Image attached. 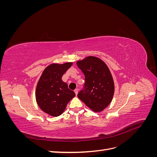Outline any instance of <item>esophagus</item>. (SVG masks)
<instances>
[{
  "instance_id": "1",
  "label": "esophagus",
  "mask_w": 157,
  "mask_h": 157,
  "mask_svg": "<svg viewBox=\"0 0 157 157\" xmlns=\"http://www.w3.org/2000/svg\"><path fill=\"white\" fill-rule=\"evenodd\" d=\"M74 92H75V94L76 95H77L78 94V90L77 88V89H75V90H74Z\"/></svg>"
}]
</instances>
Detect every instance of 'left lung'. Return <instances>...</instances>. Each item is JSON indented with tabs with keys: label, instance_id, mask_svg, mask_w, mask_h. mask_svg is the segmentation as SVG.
<instances>
[{
	"label": "left lung",
	"instance_id": "8db88e82",
	"mask_svg": "<svg viewBox=\"0 0 157 157\" xmlns=\"http://www.w3.org/2000/svg\"><path fill=\"white\" fill-rule=\"evenodd\" d=\"M77 64L85 76L84 89L78 98L93 111H102L111 103L115 92L110 70L103 61L95 56H88Z\"/></svg>",
	"mask_w": 157,
	"mask_h": 157
}]
</instances>
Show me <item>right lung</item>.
I'll return each instance as SVG.
<instances>
[{"label": "right lung", "mask_w": 157, "mask_h": 157, "mask_svg": "<svg viewBox=\"0 0 157 157\" xmlns=\"http://www.w3.org/2000/svg\"><path fill=\"white\" fill-rule=\"evenodd\" d=\"M73 65L52 63L46 67L37 83L36 101L42 111L52 117L62 114L67 103L75 96V93L68 88L67 84L61 78Z\"/></svg>", "instance_id": "right-lung-1"}]
</instances>
